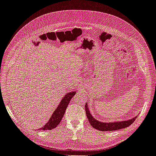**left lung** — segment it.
Segmentation results:
<instances>
[{
    "label": "left lung",
    "instance_id": "left-lung-1",
    "mask_svg": "<svg viewBox=\"0 0 156 156\" xmlns=\"http://www.w3.org/2000/svg\"><path fill=\"white\" fill-rule=\"evenodd\" d=\"M85 111L87 117L91 126H92V127L95 128L96 129L101 130V131H109V130H115L126 128L131 125L137 117V116H136L129 120L106 123V122L100 121L94 118V117L91 115L89 111V108H88L87 103L85 104Z\"/></svg>",
    "mask_w": 156,
    "mask_h": 156
}]
</instances>
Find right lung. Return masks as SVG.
<instances>
[{
  "mask_svg": "<svg viewBox=\"0 0 156 156\" xmlns=\"http://www.w3.org/2000/svg\"><path fill=\"white\" fill-rule=\"evenodd\" d=\"M76 93V91H71L69 93H66V95L62 99L60 103L59 104L58 107L55 109V111L52 113V116L50 117L49 121L46 123L43 127L39 129L41 130H51L52 129L56 128L57 126L60 123L62 117L65 114L66 109L68 107V104L70 102L71 99L73 97V96Z\"/></svg>",
  "mask_w": 156,
  "mask_h": 156,
  "instance_id": "right-lung-1",
  "label": "right lung"
}]
</instances>
